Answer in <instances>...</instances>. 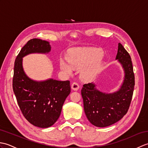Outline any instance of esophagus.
<instances>
[{
	"label": "esophagus",
	"instance_id": "34e87169",
	"mask_svg": "<svg viewBox=\"0 0 148 148\" xmlns=\"http://www.w3.org/2000/svg\"><path fill=\"white\" fill-rule=\"evenodd\" d=\"M71 88L73 90H77L79 88V85L77 82H74L72 84Z\"/></svg>",
	"mask_w": 148,
	"mask_h": 148
}]
</instances>
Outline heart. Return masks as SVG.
<instances>
[{
    "label": "heart",
    "instance_id": "obj_1",
    "mask_svg": "<svg viewBox=\"0 0 148 148\" xmlns=\"http://www.w3.org/2000/svg\"><path fill=\"white\" fill-rule=\"evenodd\" d=\"M99 58L96 53L90 50H79L74 52L68 58V63L60 62V67L63 71L71 73L73 69H83L92 64ZM95 73V69H90L84 72L83 76L86 78L92 77Z\"/></svg>",
    "mask_w": 148,
    "mask_h": 148
}]
</instances>
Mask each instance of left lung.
Segmentation results:
<instances>
[{
    "mask_svg": "<svg viewBox=\"0 0 148 148\" xmlns=\"http://www.w3.org/2000/svg\"><path fill=\"white\" fill-rule=\"evenodd\" d=\"M116 60L121 63L125 78L121 88L113 93H105L97 90L93 83L83 84L81 95L88 119L98 127L115 123L127 114L132 99L135 76L129 53L121 43L118 44Z\"/></svg>",
    "mask_w": 148,
    "mask_h": 148,
    "instance_id": "1",
    "label": "left lung"
}]
</instances>
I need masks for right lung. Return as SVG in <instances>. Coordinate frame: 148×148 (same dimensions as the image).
<instances>
[{
	"label": "right lung",
	"instance_id": "1",
	"mask_svg": "<svg viewBox=\"0 0 148 148\" xmlns=\"http://www.w3.org/2000/svg\"><path fill=\"white\" fill-rule=\"evenodd\" d=\"M50 50L51 46L46 40L30 39L14 62L12 88L19 108L28 121L40 128L49 127L57 121L71 93L70 81L50 79L37 82L30 79L23 71L22 58L30 53H46Z\"/></svg>",
	"mask_w": 148,
	"mask_h": 148
}]
</instances>
